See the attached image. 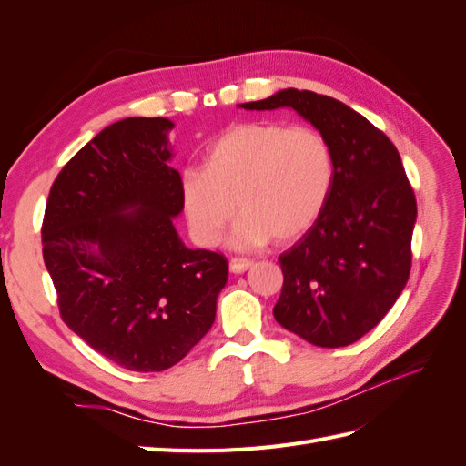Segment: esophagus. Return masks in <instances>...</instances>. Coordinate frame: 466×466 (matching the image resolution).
<instances>
[{
  "mask_svg": "<svg viewBox=\"0 0 466 466\" xmlns=\"http://www.w3.org/2000/svg\"><path fill=\"white\" fill-rule=\"evenodd\" d=\"M250 266H252V262L248 258H231L229 260V270L233 274H243L248 270Z\"/></svg>",
  "mask_w": 466,
  "mask_h": 466,
  "instance_id": "1",
  "label": "esophagus"
}]
</instances>
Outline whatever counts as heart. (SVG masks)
<instances>
[{
  "mask_svg": "<svg viewBox=\"0 0 466 466\" xmlns=\"http://www.w3.org/2000/svg\"><path fill=\"white\" fill-rule=\"evenodd\" d=\"M334 177L329 139L311 126L235 124L211 142L202 168L180 175L178 192L194 241L214 247L243 209L229 247L295 241L327 206ZM238 204L235 205L234 202Z\"/></svg>",
  "mask_w": 466,
  "mask_h": 466,
  "instance_id": "obj_1",
  "label": "heart"
}]
</instances>
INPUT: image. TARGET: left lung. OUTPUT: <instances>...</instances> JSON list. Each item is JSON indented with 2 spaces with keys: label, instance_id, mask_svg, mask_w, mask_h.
<instances>
[{
  "label": "left lung",
  "instance_id": "obj_1",
  "mask_svg": "<svg viewBox=\"0 0 466 466\" xmlns=\"http://www.w3.org/2000/svg\"><path fill=\"white\" fill-rule=\"evenodd\" d=\"M238 106L291 108L329 139L332 188L313 228L278 258L284 288L274 319L320 348L354 344L383 320L410 276L418 209L400 155L332 96L281 89Z\"/></svg>",
  "mask_w": 466,
  "mask_h": 466
}]
</instances>
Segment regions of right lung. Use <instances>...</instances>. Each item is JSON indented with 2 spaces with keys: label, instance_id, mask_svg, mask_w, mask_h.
I'll use <instances>...</instances> for the list:
<instances>
[{
  "label": "right lung",
  "instance_id": "1",
  "mask_svg": "<svg viewBox=\"0 0 466 466\" xmlns=\"http://www.w3.org/2000/svg\"><path fill=\"white\" fill-rule=\"evenodd\" d=\"M168 118L106 126L50 188L42 255L64 322L130 371L173 368L216 320L228 260L175 229L180 175Z\"/></svg>",
  "mask_w": 466,
  "mask_h": 466
}]
</instances>
